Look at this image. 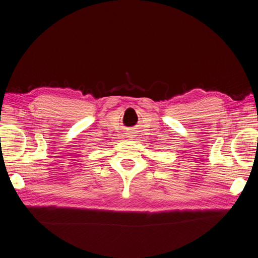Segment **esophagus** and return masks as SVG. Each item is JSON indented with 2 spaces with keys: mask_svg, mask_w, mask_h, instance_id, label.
I'll return each instance as SVG.
<instances>
[{
  "mask_svg": "<svg viewBox=\"0 0 258 258\" xmlns=\"http://www.w3.org/2000/svg\"><path fill=\"white\" fill-rule=\"evenodd\" d=\"M128 137H131V136H128ZM132 138H133V137H132Z\"/></svg>",
  "mask_w": 258,
  "mask_h": 258,
  "instance_id": "esophagus-1",
  "label": "esophagus"
}]
</instances>
